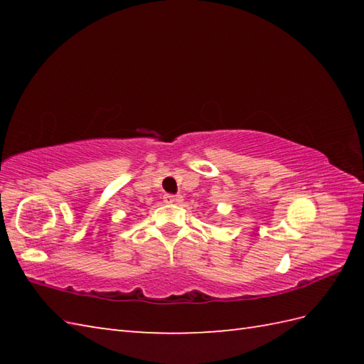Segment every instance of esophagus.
<instances>
[{
	"label": "esophagus",
	"instance_id": "esophagus-1",
	"mask_svg": "<svg viewBox=\"0 0 364 364\" xmlns=\"http://www.w3.org/2000/svg\"><path fill=\"white\" fill-rule=\"evenodd\" d=\"M164 202H166V203H178V202H181V197H180V196L166 194V196H164Z\"/></svg>",
	"mask_w": 364,
	"mask_h": 364
}]
</instances>
